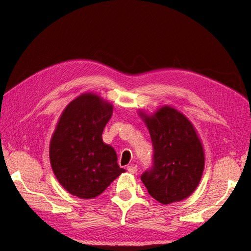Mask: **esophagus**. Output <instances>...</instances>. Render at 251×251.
<instances>
[{
    "label": "esophagus",
    "instance_id": "1",
    "mask_svg": "<svg viewBox=\"0 0 251 251\" xmlns=\"http://www.w3.org/2000/svg\"><path fill=\"white\" fill-rule=\"evenodd\" d=\"M126 170H127V172L128 173H131V174H135L136 172H137V168H136L135 165H128L127 168H126Z\"/></svg>",
    "mask_w": 251,
    "mask_h": 251
}]
</instances>
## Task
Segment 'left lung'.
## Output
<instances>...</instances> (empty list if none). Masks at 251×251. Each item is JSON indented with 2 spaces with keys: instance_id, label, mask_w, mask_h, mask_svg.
<instances>
[{
  "instance_id": "left-lung-1",
  "label": "left lung",
  "mask_w": 251,
  "mask_h": 251,
  "mask_svg": "<svg viewBox=\"0 0 251 251\" xmlns=\"http://www.w3.org/2000/svg\"><path fill=\"white\" fill-rule=\"evenodd\" d=\"M139 116L154 149L153 168L141 176L149 194L164 205L188 198L200 183L205 164L194 125L171 105H162L153 114L139 111Z\"/></svg>"
}]
</instances>
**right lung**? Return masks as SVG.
I'll return each mask as SVG.
<instances>
[{
	"label": "right lung",
	"mask_w": 251,
	"mask_h": 251,
	"mask_svg": "<svg viewBox=\"0 0 251 251\" xmlns=\"http://www.w3.org/2000/svg\"><path fill=\"white\" fill-rule=\"evenodd\" d=\"M113 104L96 93H83L67 105L49 146V158L57 181L80 199L102 194L119 175L116 151L102 141V131Z\"/></svg>",
	"instance_id": "1"
}]
</instances>
